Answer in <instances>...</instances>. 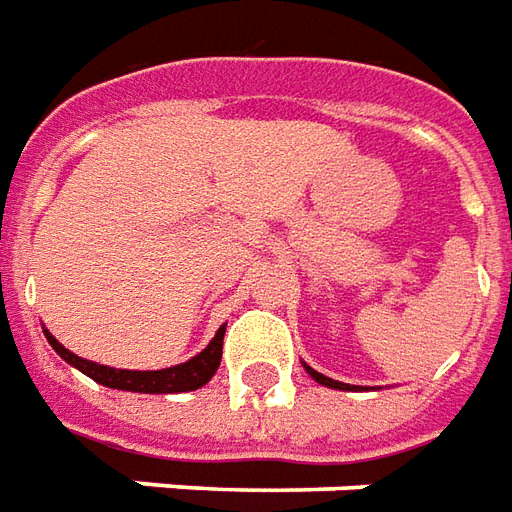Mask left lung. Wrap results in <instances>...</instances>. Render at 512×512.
Segmentation results:
<instances>
[{
    "instance_id": "1",
    "label": "left lung",
    "mask_w": 512,
    "mask_h": 512,
    "mask_svg": "<svg viewBox=\"0 0 512 512\" xmlns=\"http://www.w3.org/2000/svg\"><path fill=\"white\" fill-rule=\"evenodd\" d=\"M304 367H307V365H304ZM307 373H310V376L323 386H332V389H351L348 384H340V381H334V378H326L323 373H318V370H312V367H307Z\"/></svg>"
}]
</instances>
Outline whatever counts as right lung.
<instances>
[{
  "mask_svg": "<svg viewBox=\"0 0 512 512\" xmlns=\"http://www.w3.org/2000/svg\"><path fill=\"white\" fill-rule=\"evenodd\" d=\"M46 340L57 354L73 365L76 370H82L84 376H90L98 384L109 386V389H126V392H145V395H169V392H191V389H200L202 384H208L216 373V367L222 362V340H224V326L216 332L211 343L205 351L183 362V365L167 367V370H115V367L95 365L87 362L82 356L71 354L62 343H57L49 332Z\"/></svg>",
  "mask_w": 512,
  "mask_h": 512,
  "instance_id": "add662e5",
  "label": "right lung"
}]
</instances>
